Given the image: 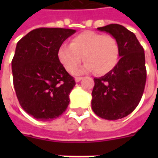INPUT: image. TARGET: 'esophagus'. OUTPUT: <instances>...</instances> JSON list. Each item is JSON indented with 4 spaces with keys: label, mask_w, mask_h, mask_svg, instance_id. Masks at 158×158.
<instances>
[{
    "label": "esophagus",
    "mask_w": 158,
    "mask_h": 158,
    "mask_svg": "<svg viewBox=\"0 0 158 158\" xmlns=\"http://www.w3.org/2000/svg\"><path fill=\"white\" fill-rule=\"evenodd\" d=\"M81 80H82V77H76V82H80Z\"/></svg>",
    "instance_id": "esophagus-1"
}]
</instances>
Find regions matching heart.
Instances as JSON below:
<instances>
[{"label":"heart","mask_w":158,"mask_h":158,"mask_svg":"<svg viewBox=\"0 0 158 158\" xmlns=\"http://www.w3.org/2000/svg\"><path fill=\"white\" fill-rule=\"evenodd\" d=\"M118 57V40L112 35H102L93 31L76 35L71 40L70 45L63 44L58 50L60 62L69 73L77 69L83 59L85 64L82 71H95L98 75H106L115 68Z\"/></svg>","instance_id":"1"}]
</instances>
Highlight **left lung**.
Returning <instances> with one entry per match:
<instances>
[{"instance_id":"obj_1","label":"left lung","mask_w":158,"mask_h":158,"mask_svg":"<svg viewBox=\"0 0 158 158\" xmlns=\"http://www.w3.org/2000/svg\"><path fill=\"white\" fill-rule=\"evenodd\" d=\"M98 30L118 40L120 59L112 71L94 78L91 108L98 117L116 120L130 114L141 101L147 78L145 54L136 36L124 26L112 23Z\"/></svg>"}]
</instances>
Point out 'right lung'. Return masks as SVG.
Segmentation results:
<instances>
[{
  "label": "right lung",
  "instance_id": "1",
  "mask_svg": "<svg viewBox=\"0 0 158 158\" xmlns=\"http://www.w3.org/2000/svg\"><path fill=\"white\" fill-rule=\"evenodd\" d=\"M76 30L38 28L17 42L12 60L13 83L22 108L33 118L49 121L69 104L75 79L58 59V50Z\"/></svg>",
  "mask_w": 158,
  "mask_h": 158
}]
</instances>
